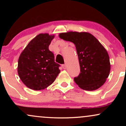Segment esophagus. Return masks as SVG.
<instances>
[{
	"label": "esophagus",
	"mask_w": 126,
	"mask_h": 126,
	"mask_svg": "<svg viewBox=\"0 0 126 126\" xmlns=\"http://www.w3.org/2000/svg\"><path fill=\"white\" fill-rule=\"evenodd\" d=\"M62 67H63L64 69H66V68H67V65H66V64H63V65H62Z\"/></svg>",
	"instance_id": "1"
}]
</instances>
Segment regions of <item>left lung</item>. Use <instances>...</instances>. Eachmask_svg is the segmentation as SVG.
<instances>
[{"instance_id": "obj_1", "label": "left lung", "mask_w": 126, "mask_h": 126, "mask_svg": "<svg viewBox=\"0 0 126 126\" xmlns=\"http://www.w3.org/2000/svg\"><path fill=\"white\" fill-rule=\"evenodd\" d=\"M59 37L76 47L80 73L74 78L75 83L86 91L96 90L104 84L111 64L107 51L97 39L87 32L60 33Z\"/></svg>"}]
</instances>
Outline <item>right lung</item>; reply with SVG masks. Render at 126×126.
Listing matches in <instances>:
<instances>
[{
	"label": "right lung",
	"mask_w": 126,
	"mask_h": 126,
	"mask_svg": "<svg viewBox=\"0 0 126 126\" xmlns=\"http://www.w3.org/2000/svg\"><path fill=\"white\" fill-rule=\"evenodd\" d=\"M54 35L40 34L28 43L18 59V73L24 84L35 91L52 84L60 72L48 46Z\"/></svg>",
	"instance_id": "1"
}]
</instances>
